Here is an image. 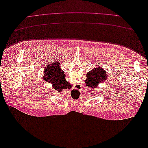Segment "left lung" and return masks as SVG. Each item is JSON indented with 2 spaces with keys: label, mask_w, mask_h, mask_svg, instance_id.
Instances as JSON below:
<instances>
[{
  "label": "left lung",
  "mask_w": 148,
  "mask_h": 148,
  "mask_svg": "<svg viewBox=\"0 0 148 148\" xmlns=\"http://www.w3.org/2000/svg\"><path fill=\"white\" fill-rule=\"evenodd\" d=\"M107 80V75L106 71L101 67L97 66L96 68L89 71L86 75V79L85 83L88 87H90L91 90L98 86L99 83H104Z\"/></svg>",
  "instance_id": "obj_1"
}]
</instances>
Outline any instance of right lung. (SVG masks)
<instances>
[{"mask_svg":"<svg viewBox=\"0 0 148 148\" xmlns=\"http://www.w3.org/2000/svg\"><path fill=\"white\" fill-rule=\"evenodd\" d=\"M43 78L46 82L52 84V87L60 92L63 89L71 88V84L65 79L64 71L62 70L58 62L51 64L45 67Z\"/></svg>","mask_w":148,"mask_h":148,"instance_id":"obj_1","label":"right lung"}]
</instances>
